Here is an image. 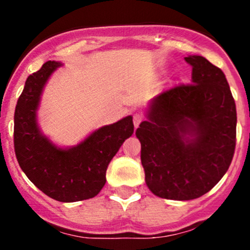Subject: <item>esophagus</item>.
<instances>
[{
  "mask_svg": "<svg viewBox=\"0 0 250 250\" xmlns=\"http://www.w3.org/2000/svg\"><path fill=\"white\" fill-rule=\"evenodd\" d=\"M143 118H144L143 113H135L134 117H133V121H134V125H135V127H138V125H140V122H141V121H143Z\"/></svg>",
  "mask_w": 250,
  "mask_h": 250,
  "instance_id": "esophagus-1",
  "label": "esophagus"
}]
</instances>
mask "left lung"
<instances>
[{"label":"left lung","mask_w":250,"mask_h":250,"mask_svg":"<svg viewBox=\"0 0 250 250\" xmlns=\"http://www.w3.org/2000/svg\"><path fill=\"white\" fill-rule=\"evenodd\" d=\"M185 62L192 66L191 83L157 95L135 132L146 185L158 197L176 201L210 191L236 147V104L225 74L201 55ZM185 134L194 139L185 141Z\"/></svg>","instance_id":"1"}]
</instances>
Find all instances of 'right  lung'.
Here are the masks:
<instances>
[{
	"mask_svg": "<svg viewBox=\"0 0 250 250\" xmlns=\"http://www.w3.org/2000/svg\"><path fill=\"white\" fill-rule=\"evenodd\" d=\"M59 65L49 60L27 77L14 112V151L22 172L42 192L59 202H77L104 188L111 160L134 125L128 116L95 130L76 147H55L40 133L36 110L44 83Z\"/></svg>",
	"mask_w": 250,
	"mask_h": 250,
	"instance_id": "1",
	"label": "right lung"
}]
</instances>
